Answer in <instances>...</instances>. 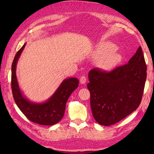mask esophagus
<instances>
[{"label": "esophagus", "mask_w": 154, "mask_h": 154, "mask_svg": "<svg viewBox=\"0 0 154 154\" xmlns=\"http://www.w3.org/2000/svg\"><path fill=\"white\" fill-rule=\"evenodd\" d=\"M86 81H87V78L85 77V76H81L80 78V83L81 84H85L86 83Z\"/></svg>", "instance_id": "obj_1"}]
</instances>
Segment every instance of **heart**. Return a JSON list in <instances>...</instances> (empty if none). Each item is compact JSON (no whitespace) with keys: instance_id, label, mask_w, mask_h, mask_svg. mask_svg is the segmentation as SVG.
Instances as JSON below:
<instances>
[{"instance_id":"b5f03b06","label":"heart","mask_w":154,"mask_h":154,"mask_svg":"<svg viewBox=\"0 0 154 154\" xmlns=\"http://www.w3.org/2000/svg\"><path fill=\"white\" fill-rule=\"evenodd\" d=\"M116 50V45L111 42H106L101 44L97 49L96 54L98 57L101 58L99 65L103 69L112 70L122 60L121 55L115 53Z\"/></svg>"}]
</instances>
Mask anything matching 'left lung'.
<instances>
[{
	"label": "left lung",
	"mask_w": 154,
	"mask_h": 154,
	"mask_svg": "<svg viewBox=\"0 0 154 154\" xmlns=\"http://www.w3.org/2000/svg\"><path fill=\"white\" fill-rule=\"evenodd\" d=\"M141 46L128 63L111 71L94 68L89 73L87 88L94 120L110 126L128 116L141 103L147 76Z\"/></svg>",
	"instance_id": "obj_1"
}]
</instances>
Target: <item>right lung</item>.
<instances>
[{
  "instance_id": "1",
  "label": "right lung",
  "mask_w": 154,
  "mask_h": 154,
  "mask_svg": "<svg viewBox=\"0 0 154 154\" xmlns=\"http://www.w3.org/2000/svg\"><path fill=\"white\" fill-rule=\"evenodd\" d=\"M26 44L16 53L12 62L11 87L13 97L19 109L32 122L44 126L54 125L63 117L67 101L79 86V80L75 77L65 79L45 103H34L28 100L21 93L16 74V64Z\"/></svg>"
}]
</instances>
